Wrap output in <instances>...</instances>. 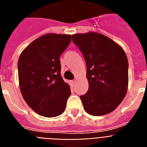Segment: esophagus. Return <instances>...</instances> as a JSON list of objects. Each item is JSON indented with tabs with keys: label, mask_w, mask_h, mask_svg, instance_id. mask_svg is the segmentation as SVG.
I'll use <instances>...</instances> for the list:
<instances>
[{
	"label": "esophagus",
	"mask_w": 147,
	"mask_h": 147,
	"mask_svg": "<svg viewBox=\"0 0 147 147\" xmlns=\"http://www.w3.org/2000/svg\"><path fill=\"white\" fill-rule=\"evenodd\" d=\"M76 82H77V80H76V79H74L73 81H71V84H72L73 85H76Z\"/></svg>",
	"instance_id": "1"
}]
</instances>
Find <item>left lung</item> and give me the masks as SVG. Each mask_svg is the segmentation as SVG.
I'll use <instances>...</instances> for the list:
<instances>
[{
	"label": "left lung",
	"mask_w": 147,
	"mask_h": 147,
	"mask_svg": "<svg viewBox=\"0 0 147 147\" xmlns=\"http://www.w3.org/2000/svg\"><path fill=\"white\" fill-rule=\"evenodd\" d=\"M87 67L88 90L80 98L89 114L112 112L124 98L128 85V60L117 43L100 33L72 35Z\"/></svg>",
	"instance_id": "left-lung-1"
}]
</instances>
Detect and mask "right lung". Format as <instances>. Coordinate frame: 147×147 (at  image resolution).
<instances>
[{"instance_id": "right-lung-1", "label": "right lung", "mask_w": 147, "mask_h": 147, "mask_svg": "<svg viewBox=\"0 0 147 147\" xmlns=\"http://www.w3.org/2000/svg\"><path fill=\"white\" fill-rule=\"evenodd\" d=\"M71 35L49 33L32 42L20 55V92L36 113L47 117L60 115L71 94L61 76L59 57L71 42Z\"/></svg>"}]
</instances>
